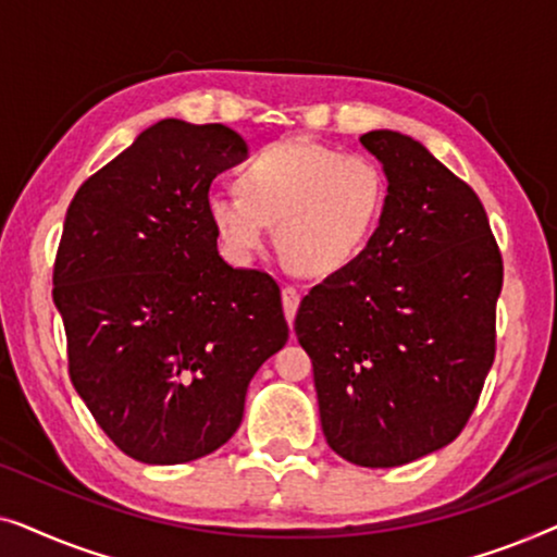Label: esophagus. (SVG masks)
I'll use <instances>...</instances> for the list:
<instances>
[{
    "mask_svg": "<svg viewBox=\"0 0 557 557\" xmlns=\"http://www.w3.org/2000/svg\"><path fill=\"white\" fill-rule=\"evenodd\" d=\"M299 292H296L294 286H284L281 288V304H284V314H286V322L292 324L294 317H296V309H299Z\"/></svg>",
    "mask_w": 557,
    "mask_h": 557,
    "instance_id": "obj_1",
    "label": "esophagus"
}]
</instances>
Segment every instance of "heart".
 <instances>
[{"label":"heart","mask_w":557,"mask_h":557,"mask_svg":"<svg viewBox=\"0 0 557 557\" xmlns=\"http://www.w3.org/2000/svg\"><path fill=\"white\" fill-rule=\"evenodd\" d=\"M238 193H212L208 218L233 261L248 263L276 225L278 248L311 276L347 269L383 218L385 172L368 154L292 139L240 166Z\"/></svg>","instance_id":"1"}]
</instances>
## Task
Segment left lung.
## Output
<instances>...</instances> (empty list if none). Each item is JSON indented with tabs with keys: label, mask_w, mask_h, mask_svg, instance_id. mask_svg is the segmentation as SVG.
<instances>
[{
	"label": "left lung",
	"mask_w": 557,
	"mask_h": 557,
	"mask_svg": "<svg viewBox=\"0 0 557 557\" xmlns=\"http://www.w3.org/2000/svg\"><path fill=\"white\" fill-rule=\"evenodd\" d=\"M387 200L347 269L296 311L332 451L391 469L451 444L497 352L502 253L484 205L421 141L370 132Z\"/></svg>",
	"instance_id": "left-lung-1"
}]
</instances>
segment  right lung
Segmentation results:
<instances>
[{
	"label": "right lung",
	"mask_w": 557,
	"mask_h": 557,
	"mask_svg": "<svg viewBox=\"0 0 557 557\" xmlns=\"http://www.w3.org/2000/svg\"><path fill=\"white\" fill-rule=\"evenodd\" d=\"M246 154L223 124L164 119L67 208L52 269L67 375L136 461L185 463L223 446L250 377L288 339L278 284L220 258L205 208L215 174Z\"/></svg>",
	"instance_id": "right-lung-1"
}]
</instances>
